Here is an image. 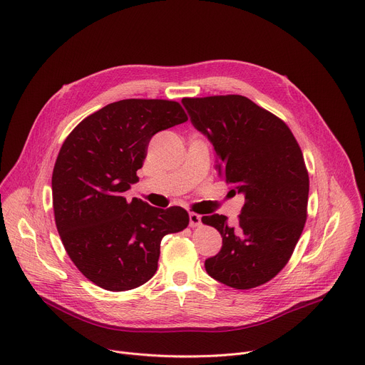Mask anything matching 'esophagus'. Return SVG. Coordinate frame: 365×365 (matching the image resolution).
<instances>
[{
    "label": "esophagus",
    "mask_w": 365,
    "mask_h": 365,
    "mask_svg": "<svg viewBox=\"0 0 365 365\" xmlns=\"http://www.w3.org/2000/svg\"><path fill=\"white\" fill-rule=\"evenodd\" d=\"M188 219H190V226L191 227H197V226L201 225V216L197 215V213H190Z\"/></svg>",
    "instance_id": "34e87169"
}]
</instances>
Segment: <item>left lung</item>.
Returning <instances> with one entry per match:
<instances>
[{"instance_id": "1", "label": "left lung", "mask_w": 365, "mask_h": 365, "mask_svg": "<svg viewBox=\"0 0 365 365\" xmlns=\"http://www.w3.org/2000/svg\"><path fill=\"white\" fill-rule=\"evenodd\" d=\"M192 126L216 153V171L244 194L236 225L223 215L201 217L223 239L206 259L207 274L237 290L258 287L290 259L307 217L309 175L284 121L242 96L182 98Z\"/></svg>"}]
</instances>
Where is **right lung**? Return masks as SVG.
I'll return each instance as SVG.
<instances>
[{
	"label": "right lung",
	"instance_id": "1",
	"mask_svg": "<svg viewBox=\"0 0 365 365\" xmlns=\"http://www.w3.org/2000/svg\"><path fill=\"white\" fill-rule=\"evenodd\" d=\"M187 120L177 101L121 100L84 118L63 142L52 175L55 222L69 258L98 287L145 284L158 269L162 237L187 227L182 207L123 195L139 181L152 136Z\"/></svg>",
	"mask_w": 365,
	"mask_h": 365
}]
</instances>
